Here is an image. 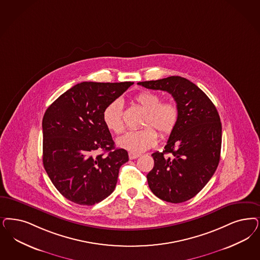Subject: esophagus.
Here are the masks:
<instances>
[{"label": "esophagus", "instance_id": "obj_1", "mask_svg": "<svg viewBox=\"0 0 260 260\" xmlns=\"http://www.w3.org/2000/svg\"><path fill=\"white\" fill-rule=\"evenodd\" d=\"M140 156V153H135V152H128V157L129 159H135Z\"/></svg>", "mask_w": 260, "mask_h": 260}]
</instances>
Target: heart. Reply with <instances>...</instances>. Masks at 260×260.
<instances>
[{"mask_svg": "<svg viewBox=\"0 0 260 260\" xmlns=\"http://www.w3.org/2000/svg\"><path fill=\"white\" fill-rule=\"evenodd\" d=\"M135 101L146 111L142 125L139 131L127 132L117 139V145L132 152H142L151 149L157 141V134L162 136L172 134L178 124L179 110L172 102L161 103L158 94L150 91H142L135 96ZM104 123L109 131L121 134L125 125L123 121V106L119 100L111 102L103 112Z\"/></svg>", "mask_w": 260, "mask_h": 260, "instance_id": "1", "label": "heart"}]
</instances>
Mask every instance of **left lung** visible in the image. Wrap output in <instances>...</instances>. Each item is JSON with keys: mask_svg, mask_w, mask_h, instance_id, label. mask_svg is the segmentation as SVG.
<instances>
[{"mask_svg": "<svg viewBox=\"0 0 260 260\" xmlns=\"http://www.w3.org/2000/svg\"><path fill=\"white\" fill-rule=\"evenodd\" d=\"M148 89L170 93L179 108L178 124L162 152L152 154L149 187L163 201L179 204L206 186L218 167L222 124L218 111L203 90L179 76L138 82Z\"/></svg>", "mask_w": 260, "mask_h": 260, "instance_id": "8db88e82", "label": "left lung"}]
</instances>
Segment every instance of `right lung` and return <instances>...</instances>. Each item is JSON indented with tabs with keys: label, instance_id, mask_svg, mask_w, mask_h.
Instances as JSON below:
<instances>
[{
	"label": "right lung",
	"instance_id": "1",
	"mask_svg": "<svg viewBox=\"0 0 260 260\" xmlns=\"http://www.w3.org/2000/svg\"><path fill=\"white\" fill-rule=\"evenodd\" d=\"M133 84L83 81L46 110L43 165L54 187L75 204L93 206L115 189L119 169L128 154L114 147L103 112ZM99 151L109 153L97 155Z\"/></svg>",
	"mask_w": 260,
	"mask_h": 260
}]
</instances>
